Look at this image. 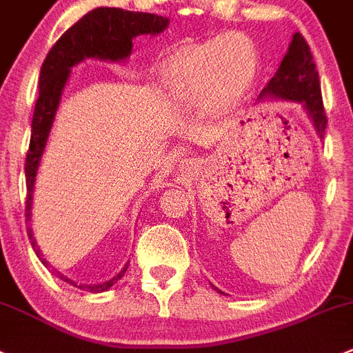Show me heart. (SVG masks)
Returning <instances> with one entry per match:
<instances>
[{"label":"heart","mask_w":353,"mask_h":353,"mask_svg":"<svg viewBox=\"0 0 353 353\" xmlns=\"http://www.w3.org/2000/svg\"><path fill=\"white\" fill-rule=\"evenodd\" d=\"M260 53L243 32H227L190 46L164 67L168 88L189 99L236 100L253 85Z\"/></svg>","instance_id":"heart-1"}]
</instances>
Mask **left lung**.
Returning <instances> with one entry per match:
<instances>
[{"instance_id":"8db88e82","label":"left lung","mask_w":353,"mask_h":353,"mask_svg":"<svg viewBox=\"0 0 353 353\" xmlns=\"http://www.w3.org/2000/svg\"><path fill=\"white\" fill-rule=\"evenodd\" d=\"M265 100L300 103L307 112L319 139H324L327 117H325L324 105H322L319 72L315 70L310 46L307 45L300 32H294L279 69L274 74V78L268 81V85L261 90L258 102H265ZM214 290L221 293L218 288Z\"/></svg>"}]
</instances>
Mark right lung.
Masks as SVG:
<instances>
[{"mask_svg":"<svg viewBox=\"0 0 353 353\" xmlns=\"http://www.w3.org/2000/svg\"><path fill=\"white\" fill-rule=\"evenodd\" d=\"M170 26V19L154 13L128 12L123 8H109L100 6L83 15L72 28L67 29L59 41L53 45L46 55L39 72V99L36 102L34 116H32L31 145H29L28 159H26V182H28V201H26V218L31 221L32 203H34V183L38 176L41 157L45 154L46 142L50 139L53 121L62 100L63 90L70 78L72 67L86 59L103 60V62H121L132 55L133 39L140 34L156 36L161 34ZM28 236L36 256L45 267H52L43 258L41 250L34 239L31 225L28 227ZM128 263L124 265L112 279L100 284H78L70 281L67 275L53 272L63 283H69L79 290L90 293H103L110 290L128 270Z\"/></svg>","mask_w":353,"mask_h":353,"instance_id":"add662e5","label":"right lung"}]
</instances>
